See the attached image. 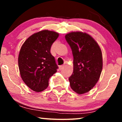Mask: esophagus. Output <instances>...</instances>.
<instances>
[{"label":"esophagus","mask_w":122,"mask_h":122,"mask_svg":"<svg viewBox=\"0 0 122 122\" xmlns=\"http://www.w3.org/2000/svg\"><path fill=\"white\" fill-rule=\"evenodd\" d=\"M64 66H65L64 65H61V66H59V69L60 71H61V70H62V69H64Z\"/></svg>","instance_id":"esophagus-1"}]
</instances>
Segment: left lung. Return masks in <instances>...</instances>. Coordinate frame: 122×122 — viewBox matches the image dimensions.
Returning <instances> with one entry per match:
<instances>
[{
    "instance_id": "8db88e82",
    "label": "left lung",
    "mask_w": 122,
    "mask_h": 122,
    "mask_svg": "<svg viewBox=\"0 0 122 122\" xmlns=\"http://www.w3.org/2000/svg\"><path fill=\"white\" fill-rule=\"evenodd\" d=\"M71 46L73 58V72L69 78L71 89L84 94L94 87L103 67L102 54L99 45L86 33H68L65 36Z\"/></svg>"
}]
</instances>
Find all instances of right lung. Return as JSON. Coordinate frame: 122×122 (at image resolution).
<instances>
[{
  "instance_id": "1",
  "label": "right lung",
  "mask_w": 122,
  "mask_h": 122,
  "mask_svg": "<svg viewBox=\"0 0 122 122\" xmlns=\"http://www.w3.org/2000/svg\"><path fill=\"white\" fill-rule=\"evenodd\" d=\"M58 36L56 32L44 30L31 35L21 46L18 57L20 74L33 91L46 89L50 77L56 72L58 66L51 48Z\"/></svg>"
}]
</instances>
